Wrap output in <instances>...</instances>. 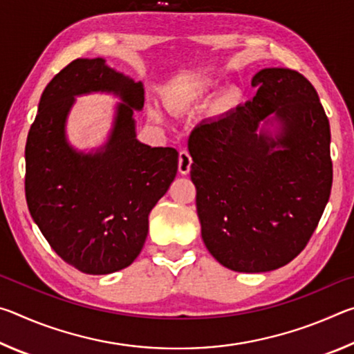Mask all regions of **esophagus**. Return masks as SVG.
<instances>
[{"label": "esophagus", "mask_w": 354, "mask_h": 354, "mask_svg": "<svg viewBox=\"0 0 354 354\" xmlns=\"http://www.w3.org/2000/svg\"><path fill=\"white\" fill-rule=\"evenodd\" d=\"M192 167V156L189 154L187 149H181L179 151V159H178V170L181 175H187Z\"/></svg>", "instance_id": "esophagus-1"}]
</instances>
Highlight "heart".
Instances as JSON below:
<instances>
[{
    "label": "heart",
    "mask_w": 354,
    "mask_h": 354,
    "mask_svg": "<svg viewBox=\"0 0 354 354\" xmlns=\"http://www.w3.org/2000/svg\"><path fill=\"white\" fill-rule=\"evenodd\" d=\"M212 86L214 82L209 80H195L184 82L176 88L175 93L171 95V98L169 100V106L171 109H179V107H183L185 104L195 103V101L205 98L209 91L212 88ZM227 98H232V93L227 95ZM151 115L154 120H158V122L162 118L158 111H151Z\"/></svg>",
    "instance_id": "b5f03b06"
}]
</instances>
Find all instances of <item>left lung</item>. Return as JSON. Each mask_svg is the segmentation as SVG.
Masks as SVG:
<instances>
[{"instance_id": "1", "label": "left lung", "mask_w": 354, "mask_h": 354, "mask_svg": "<svg viewBox=\"0 0 354 354\" xmlns=\"http://www.w3.org/2000/svg\"><path fill=\"white\" fill-rule=\"evenodd\" d=\"M256 97L189 137L206 248L234 272H270L301 253L331 194V131L319 95L289 68H262Z\"/></svg>"}]
</instances>
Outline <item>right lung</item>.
Returning a JSON list of instances; mask_svg holds the SVG:
<instances>
[{
  "label": "right lung",
  "mask_w": 354,
  "mask_h": 354,
  "mask_svg": "<svg viewBox=\"0 0 354 354\" xmlns=\"http://www.w3.org/2000/svg\"><path fill=\"white\" fill-rule=\"evenodd\" d=\"M109 93L113 128L103 146L71 145L66 120L75 97ZM143 84L109 67L106 59H76L53 77L40 97L28 134L26 203L51 248L77 270L109 274L140 254L148 215L178 171L175 148L137 140L134 111L143 109Z\"/></svg>",
  "instance_id": "add662e5"
}]
</instances>
